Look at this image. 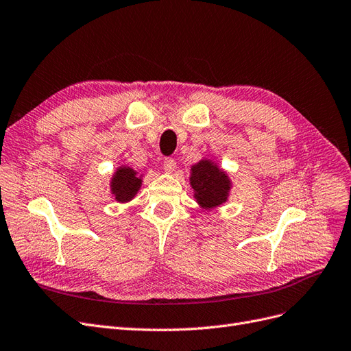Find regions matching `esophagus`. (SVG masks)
<instances>
[{
	"label": "esophagus",
	"instance_id": "obj_1",
	"mask_svg": "<svg viewBox=\"0 0 351 351\" xmlns=\"http://www.w3.org/2000/svg\"><path fill=\"white\" fill-rule=\"evenodd\" d=\"M163 169L165 171L167 172V173H172L175 169H176V162H175V159H172V158H167V159H165V162H163Z\"/></svg>",
	"mask_w": 351,
	"mask_h": 351
}]
</instances>
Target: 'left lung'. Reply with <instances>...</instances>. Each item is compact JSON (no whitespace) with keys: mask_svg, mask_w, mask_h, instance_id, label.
<instances>
[{"mask_svg":"<svg viewBox=\"0 0 351 351\" xmlns=\"http://www.w3.org/2000/svg\"><path fill=\"white\" fill-rule=\"evenodd\" d=\"M189 184L202 210H214L226 204L232 186L227 172L211 159H201L191 166Z\"/></svg>","mask_w":351,"mask_h":351,"instance_id":"8db88e82","label":"left lung"}]
</instances>
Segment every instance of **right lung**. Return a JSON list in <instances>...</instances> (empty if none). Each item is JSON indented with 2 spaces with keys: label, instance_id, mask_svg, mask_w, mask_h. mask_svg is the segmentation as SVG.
<instances>
[{
  "label": "right lung",
  "instance_id": "1",
  "mask_svg": "<svg viewBox=\"0 0 351 351\" xmlns=\"http://www.w3.org/2000/svg\"><path fill=\"white\" fill-rule=\"evenodd\" d=\"M143 175H138L133 167L121 165L115 169V172L110 180L111 195H114L117 202H128L132 201L138 189L141 188Z\"/></svg>",
  "mask_w": 351,
  "mask_h": 351
}]
</instances>
